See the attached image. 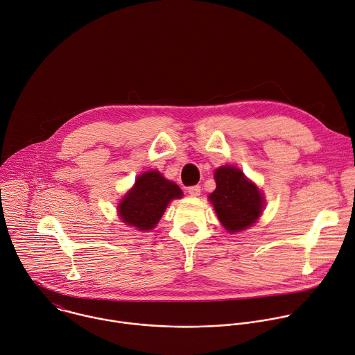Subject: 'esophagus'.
Instances as JSON below:
<instances>
[{
	"label": "esophagus",
	"mask_w": 355,
	"mask_h": 355,
	"mask_svg": "<svg viewBox=\"0 0 355 355\" xmlns=\"http://www.w3.org/2000/svg\"><path fill=\"white\" fill-rule=\"evenodd\" d=\"M188 193L191 196H199L200 195V187L199 185H192L188 188Z\"/></svg>",
	"instance_id": "obj_1"
}]
</instances>
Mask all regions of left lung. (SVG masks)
Segmentation results:
<instances>
[{"label":"left lung","mask_w":355,"mask_h":355,"mask_svg":"<svg viewBox=\"0 0 355 355\" xmlns=\"http://www.w3.org/2000/svg\"><path fill=\"white\" fill-rule=\"evenodd\" d=\"M216 189L209 195L218 220L230 232L241 231L257 221L263 207L261 191L235 167L214 171Z\"/></svg>","instance_id":"obj_1"}]
</instances>
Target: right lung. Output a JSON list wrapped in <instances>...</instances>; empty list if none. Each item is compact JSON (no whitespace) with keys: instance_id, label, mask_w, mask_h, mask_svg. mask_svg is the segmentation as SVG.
<instances>
[{"instance_id":"right-lung-1","label":"right lung","mask_w":355,"mask_h":355,"mask_svg":"<svg viewBox=\"0 0 355 355\" xmlns=\"http://www.w3.org/2000/svg\"><path fill=\"white\" fill-rule=\"evenodd\" d=\"M180 187L166 180L159 171L139 175L135 187L118 206L124 223L138 230H152L163 216L170 200L181 198Z\"/></svg>"}]
</instances>
